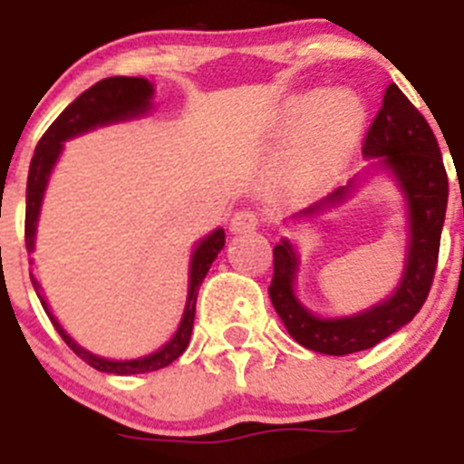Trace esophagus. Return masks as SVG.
Listing matches in <instances>:
<instances>
[{
	"label": "esophagus",
	"instance_id": "obj_1",
	"mask_svg": "<svg viewBox=\"0 0 464 464\" xmlns=\"http://www.w3.org/2000/svg\"><path fill=\"white\" fill-rule=\"evenodd\" d=\"M258 215L254 210H240L231 219V233H249L258 227Z\"/></svg>",
	"mask_w": 464,
	"mask_h": 464
}]
</instances>
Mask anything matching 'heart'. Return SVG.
Segmentation results:
<instances>
[{
    "label": "heart",
    "instance_id": "obj_1",
    "mask_svg": "<svg viewBox=\"0 0 464 464\" xmlns=\"http://www.w3.org/2000/svg\"><path fill=\"white\" fill-rule=\"evenodd\" d=\"M282 124L300 131L294 175L300 185H312L356 150L365 108L352 92H303L286 103Z\"/></svg>",
    "mask_w": 464,
    "mask_h": 464
}]
</instances>
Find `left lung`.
Masks as SVG:
<instances>
[{"label":"left lung","instance_id":"1","mask_svg":"<svg viewBox=\"0 0 464 464\" xmlns=\"http://www.w3.org/2000/svg\"><path fill=\"white\" fill-rule=\"evenodd\" d=\"M362 157L372 161L361 175L291 219L314 222L324 212L344 206L361 189L362 182L370 180L374 170L386 173L402 194L407 222L404 266L393 294L353 314H314L295 294L300 273V254L295 245L289 237H282L273 252L275 273L268 294L275 312L298 344L325 356L365 352L414 319L430 294L440 254L441 227L449 203V178L435 133L395 82L383 92L382 111L367 131Z\"/></svg>","mask_w":464,"mask_h":464}]
</instances>
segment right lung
<instances>
[{
    "label": "right lung",
    "mask_w": 464,
    "mask_h": 464,
    "mask_svg": "<svg viewBox=\"0 0 464 464\" xmlns=\"http://www.w3.org/2000/svg\"><path fill=\"white\" fill-rule=\"evenodd\" d=\"M154 85L148 78H129V76H115L106 78V81L92 85L85 90L81 97L62 111L60 118L50 124L48 131L41 136L39 145L34 150L32 164H29L27 175V210H24V245L27 252L32 254L36 247V228H39L41 206H44V196L48 189L50 175L55 170L57 161H60L62 152H64V143L76 136L92 131V129L108 127V124L131 122V120L145 118L154 106ZM224 228H215L201 240L196 242L191 249L189 258V279H187V303L182 319L178 324V331L173 333L164 346H160L157 352L148 353V356L129 358V361H112V358H103L92 353L82 344H78L69 333L64 331V325L57 321V316L50 310L48 300H45L41 282L34 277V273L29 270L32 277V286H34L36 295H39L41 304H44L45 314L53 321L55 331L60 333L62 340L73 349L76 356H81L87 365H92L99 372L108 374H143L152 372V370H161V367L170 365L175 358L180 356L189 346L191 331H194V314H196V298H198V289H201L203 279H206L208 270H210L212 261L217 254L224 249ZM29 266H34V258H29Z\"/></svg>",
    "instance_id": "right-lung-1"
}]
</instances>
